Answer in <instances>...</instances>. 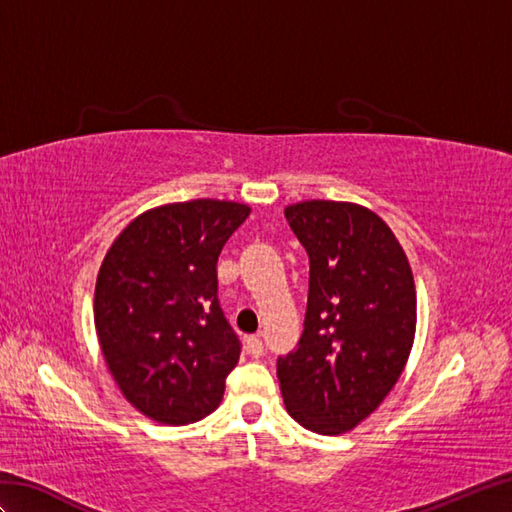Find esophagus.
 <instances>
[{
  "mask_svg": "<svg viewBox=\"0 0 512 512\" xmlns=\"http://www.w3.org/2000/svg\"><path fill=\"white\" fill-rule=\"evenodd\" d=\"M246 350H248V354H250V356L259 358V356L264 354V341L259 339L257 334H253V336H246Z\"/></svg>",
  "mask_w": 512,
  "mask_h": 512,
  "instance_id": "34e87169",
  "label": "esophagus"
}]
</instances>
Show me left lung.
<instances>
[{"mask_svg":"<svg viewBox=\"0 0 512 512\" xmlns=\"http://www.w3.org/2000/svg\"><path fill=\"white\" fill-rule=\"evenodd\" d=\"M310 259L297 347L277 358L286 409L336 436L365 420L396 385L416 334V286L405 250L372 211L310 200L286 209Z\"/></svg>","mask_w":512,"mask_h":512,"instance_id":"1","label":"left lung"}]
</instances>
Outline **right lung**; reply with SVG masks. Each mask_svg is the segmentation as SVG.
Listing matches in <instances>:
<instances>
[{"label": "right lung", "instance_id": "1", "mask_svg": "<svg viewBox=\"0 0 512 512\" xmlns=\"http://www.w3.org/2000/svg\"><path fill=\"white\" fill-rule=\"evenodd\" d=\"M248 213L220 200L167 204L107 250L96 334L123 396L151 420L189 424L220 405L242 343L217 299V257Z\"/></svg>", "mask_w": 512, "mask_h": 512}]
</instances>
